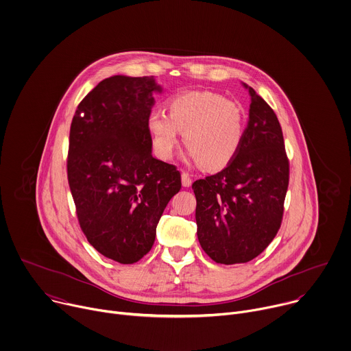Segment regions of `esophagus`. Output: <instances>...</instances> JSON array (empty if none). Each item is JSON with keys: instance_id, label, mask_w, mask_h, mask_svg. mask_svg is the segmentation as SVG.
<instances>
[{"instance_id": "1", "label": "esophagus", "mask_w": 351, "mask_h": 351, "mask_svg": "<svg viewBox=\"0 0 351 351\" xmlns=\"http://www.w3.org/2000/svg\"><path fill=\"white\" fill-rule=\"evenodd\" d=\"M181 182H182V186L188 188L192 185V180H191V176L186 173V171H182L181 174Z\"/></svg>"}]
</instances>
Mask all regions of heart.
<instances>
[{
  "label": "heart",
  "instance_id": "1",
  "mask_svg": "<svg viewBox=\"0 0 351 351\" xmlns=\"http://www.w3.org/2000/svg\"><path fill=\"white\" fill-rule=\"evenodd\" d=\"M167 114L152 111L147 129L155 155L163 160L173 156L182 133L188 156L206 170H221L239 154L245 134L243 107L221 95L192 90L171 97Z\"/></svg>",
  "mask_w": 351,
  "mask_h": 351
}]
</instances>
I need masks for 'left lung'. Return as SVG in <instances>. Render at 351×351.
Returning <instances> with one entry per match:
<instances>
[{
	"label": "left lung",
	"mask_w": 351,
	"mask_h": 351,
	"mask_svg": "<svg viewBox=\"0 0 351 351\" xmlns=\"http://www.w3.org/2000/svg\"><path fill=\"white\" fill-rule=\"evenodd\" d=\"M248 125L234 159L219 173L192 184L197 239L217 263H245L277 234L289 181L280 122L248 85Z\"/></svg>",
	"instance_id": "8db88e82"
}]
</instances>
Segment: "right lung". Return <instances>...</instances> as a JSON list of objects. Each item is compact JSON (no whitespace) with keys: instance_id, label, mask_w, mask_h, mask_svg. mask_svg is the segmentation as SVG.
I'll return each instance as SVG.
<instances>
[{"instance_id":"add662e5","label":"right lung","mask_w":351,"mask_h":351,"mask_svg":"<svg viewBox=\"0 0 351 351\" xmlns=\"http://www.w3.org/2000/svg\"><path fill=\"white\" fill-rule=\"evenodd\" d=\"M154 92H162L154 77H110L80 103L70 129L67 177L81 229L101 255L123 265L149 252L181 189L176 166L152 156Z\"/></svg>"}]
</instances>
